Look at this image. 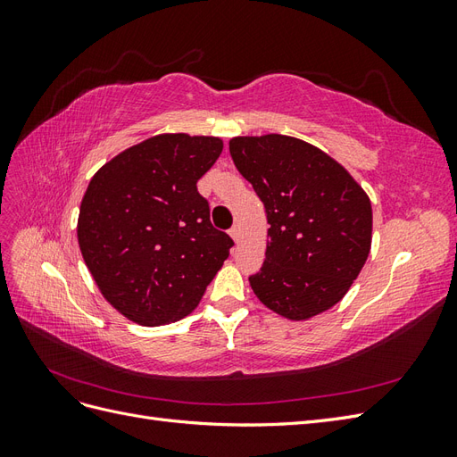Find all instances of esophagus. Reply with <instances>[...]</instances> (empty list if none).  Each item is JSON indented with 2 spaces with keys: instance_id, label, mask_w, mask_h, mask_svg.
<instances>
[{
  "instance_id": "1",
  "label": "esophagus",
  "mask_w": 457,
  "mask_h": 457,
  "mask_svg": "<svg viewBox=\"0 0 457 457\" xmlns=\"http://www.w3.org/2000/svg\"><path fill=\"white\" fill-rule=\"evenodd\" d=\"M228 234H230V238H232L234 242H238V240H240V227L234 225V227L228 230Z\"/></svg>"
}]
</instances>
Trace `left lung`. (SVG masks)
<instances>
[{"instance_id":"left-lung-1","label":"left lung","mask_w":457,"mask_h":457,"mask_svg":"<svg viewBox=\"0 0 457 457\" xmlns=\"http://www.w3.org/2000/svg\"><path fill=\"white\" fill-rule=\"evenodd\" d=\"M228 148L270 225L265 262L250 276L253 294L289 320L331 309L370 253L368 195L341 163L295 137H234Z\"/></svg>"}]
</instances>
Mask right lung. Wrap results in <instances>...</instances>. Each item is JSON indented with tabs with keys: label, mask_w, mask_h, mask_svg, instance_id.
Here are the masks:
<instances>
[{
	"label": "right lung",
	"mask_w": 457,
	"mask_h": 457,
	"mask_svg": "<svg viewBox=\"0 0 457 457\" xmlns=\"http://www.w3.org/2000/svg\"><path fill=\"white\" fill-rule=\"evenodd\" d=\"M223 152L219 137L163 133L120 152L93 175L78 244L104 299L131 322L190 314L234 245L210 220L198 179Z\"/></svg>",
	"instance_id": "right-lung-1"
}]
</instances>
